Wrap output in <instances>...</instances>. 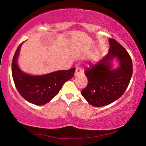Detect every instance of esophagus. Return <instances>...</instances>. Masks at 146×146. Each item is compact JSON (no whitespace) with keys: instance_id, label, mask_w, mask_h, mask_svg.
<instances>
[{"instance_id":"esophagus-1","label":"esophagus","mask_w":146,"mask_h":146,"mask_svg":"<svg viewBox=\"0 0 146 146\" xmlns=\"http://www.w3.org/2000/svg\"><path fill=\"white\" fill-rule=\"evenodd\" d=\"M82 72H83V69H82V68H81V67H77V68H76V70H75V75H79V74L81 73Z\"/></svg>"}]
</instances>
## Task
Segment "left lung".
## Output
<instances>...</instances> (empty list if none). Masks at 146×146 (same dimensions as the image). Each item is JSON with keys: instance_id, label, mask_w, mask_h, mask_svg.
<instances>
[{"instance_id": "left-lung-1", "label": "left lung", "mask_w": 146, "mask_h": 146, "mask_svg": "<svg viewBox=\"0 0 146 146\" xmlns=\"http://www.w3.org/2000/svg\"><path fill=\"white\" fill-rule=\"evenodd\" d=\"M109 53L96 64L85 69L88 84L81 91L86 100L95 107L107 106L122 96L132 75V62L129 54L114 38H110ZM119 61L118 68L112 70L113 58Z\"/></svg>"}]
</instances>
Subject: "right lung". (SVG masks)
<instances>
[{
    "mask_svg": "<svg viewBox=\"0 0 146 146\" xmlns=\"http://www.w3.org/2000/svg\"><path fill=\"white\" fill-rule=\"evenodd\" d=\"M21 43L17 47L12 62V74L15 86L23 98L35 105H44L55 97L65 82L73 77L75 68L58 71L40 76H31L22 72L17 66Z\"/></svg>",
    "mask_w": 146,
    "mask_h": 146,
    "instance_id": "1",
    "label": "right lung"
}]
</instances>
